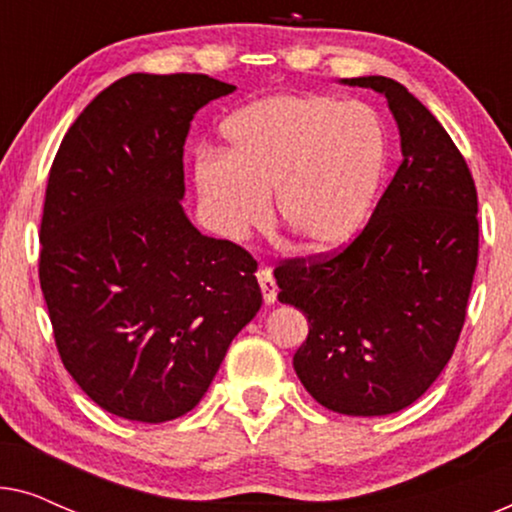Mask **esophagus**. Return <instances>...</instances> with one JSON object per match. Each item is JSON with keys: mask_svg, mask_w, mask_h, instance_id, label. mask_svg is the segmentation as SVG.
Segmentation results:
<instances>
[{"mask_svg": "<svg viewBox=\"0 0 512 512\" xmlns=\"http://www.w3.org/2000/svg\"><path fill=\"white\" fill-rule=\"evenodd\" d=\"M256 277H258V286H261L263 291L265 305H272L277 300V284H275V277H272V270L261 268L256 272Z\"/></svg>", "mask_w": 512, "mask_h": 512, "instance_id": "1", "label": "esophagus"}]
</instances>
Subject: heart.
Masks as SVG:
<instances>
[{"mask_svg":"<svg viewBox=\"0 0 512 512\" xmlns=\"http://www.w3.org/2000/svg\"><path fill=\"white\" fill-rule=\"evenodd\" d=\"M226 156L202 153L193 181L207 221L240 242L270 216L298 247L333 251L354 240L389 163L382 118L331 95H270L223 123Z\"/></svg>","mask_w":512,"mask_h":512,"instance_id":"obj_1","label":"heart"}]
</instances>
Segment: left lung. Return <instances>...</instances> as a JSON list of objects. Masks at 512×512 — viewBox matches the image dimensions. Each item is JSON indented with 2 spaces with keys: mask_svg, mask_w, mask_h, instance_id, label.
Wrapping results in <instances>:
<instances>
[{
  "mask_svg": "<svg viewBox=\"0 0 512 512\" xmlns=\"http://www.w3.org/2000/svg\"><path fill=\"white\" fill-rule=\"evenodd\" d=\"M342 83L387 100L403 160L347 249L279 265L277 298L310 324L293 368L314 401L382 417L415 403L457 347L478 265V193L450 135L408 88L387 76Z\"/></svg>",
  "mask_w": 512,
  "mask_h": 512,
  "instance_id": "obj_1",
  "label": "left lung"
}]
</instances>
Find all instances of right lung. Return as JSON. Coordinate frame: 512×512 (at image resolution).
<instances>
[{"mask_svg": "<svg viewBox=\"0 0 512 512\" xmlns=\"http://www.w3.org/2000/svg\"><path fill=\"white\" fill-rule=\"evenodd\" d=\"M235 86L130 74L83 109L48 174L39 282L67 373L111 415H186L261 310L256 261L181 207L191 121Z\"/></svg>", "mask_w": 512, "mask_h": 512, "instance_id": "1", "label": "right lung"}]
</instances>
